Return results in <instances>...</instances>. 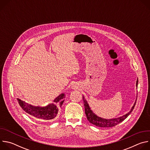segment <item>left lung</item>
<instances>
[{
    "label": "left lung",
    "instance_id": "left-lung-1",
    "mask_svg": "<svg viewBox=\"0 0 150 150\" xmlns=\"http://www.w3.org/2000/svg\"><path fill=\"white\" fill-rule=\"evenodd\" d=\"M138 79H137V83H136L137 87H138ZM82 98H83V105L85 107V115H86L88 120L91 123H92L97 126L102 127H113V126L117 125V124H119V123L122 122V121H123L128 116H129L131 113V112H132V110L134 109V107L135 105L136 101H137V100H136L134 105L132 106V109L127 114H126L121 117H117V118H115V119H103L100 117H98V116L95 115L91 109H90L89 104H88L87 100H85L83 96Z\"/></svg>",
    "mask_w": 150,
    "mask_h": 150
}]
</instances>
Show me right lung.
Returning a JSON list of instances; mask_svg holds the SVG:
<instances>
[{"mask_svg":"<svg viewBox=\"0 0 150 150\" xmlns=\"http://www.w3.org/2000/svg\"><path fill=\"white\" fill-rule=\"evenodd\" d=\"M65 97V94H61L54 100L53 103L49 104L45 107L34 106L19 98H17V100L21 108L26 113L37 119L50 121L57 115Z\"/></svg>","mask_w":150,"mask_h":150,"instance_id":"right-lung-1","label":"right lung"}]
</instances>
